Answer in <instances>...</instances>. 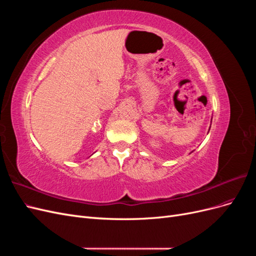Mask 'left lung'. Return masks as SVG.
<instances>
[{"label": "left lung", "mask_w": 256, "mask_h": 256, "mask_svg": "<svg viewBox=\"0 0 256 256\" xmlns=\"http://www.w3.org/2000/svg\"><path fill=\"white\" fill-rule=\"evenodd\" d=\"M209 129H210V127H209Z\"/></svg>", "instance_id": "1"}]
</instances>
